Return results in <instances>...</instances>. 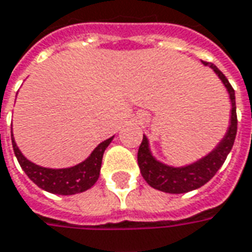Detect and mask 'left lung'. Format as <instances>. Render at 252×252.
I'll return each instance as SVG.
<instances>
[{
	"instance_id": "1",
	"label": "left lung",
	"mask_w": 252,
	"mask_h": 252,
	"mask_svg": "<svg viewBox=\"0 0 252 252\" xmlns=\"http://www.w3.org/2000/svg\"><path fill=\"white\" fill-rule=\"evenodd\" d=\"M203 64L210 67L218 74L223 85L226 87L230 102H232V116H230V126L227 129L225 138L220 140V145L212 150L204 158L193 162L190 165H186L182 168H174L168 167L162 162L157 161L152 156L149 150L148 138L143 135V139L138 149V164H139L142 176L152 188L157 190L179 194L186 191L194 190L205 185L212 176L218 172V169L222 167V164L226 160L229 152L233 148L236 133H237V114H236V97H234V90L230 83L227 81L225 74L220 71L215 64L203 62Z\"/></svg>"
}]
</instances>
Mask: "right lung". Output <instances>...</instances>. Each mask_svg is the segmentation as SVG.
I'll return each instance as SVG.
<instances>
[{"label": "right lung", "instance_id": "right-lung-1", "mask_svg": "<svg viewBox=\"0 0 252 252\" xmlns=\"http://www.w3.org/2000/svg\"><path fill=\"white\" fill-rule=\"evenodd\" d=\"M113 136L99 143L85 161L80 162L74 167L62 169L44 168L29 161L25 156L20 153V150L13 140V136H12V146H13V152L22 169L38 188L54 194L68 196V194H76V193L88 190L95 185L100 172L104 150L110 145Z\"/></svg>", "mask_w": 252, "mask_h": 252}]
</instances>
